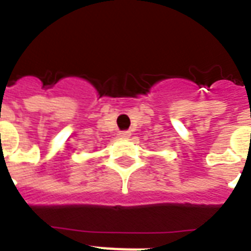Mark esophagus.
I'll list each match as a JSON object with an SVG mask.
<instances>
[{
    "label": "esophagus",
    "instance_id": "1",
    "mask_svg": "<svg viewBox=\"0 0 251 251\" xmlns=\"http://www.w3.org/2000/svg\"><path fill=\"white\" fill-rule=\"evenodd\" d=\"M130 135H131V133H130L129 130H124V131H121V133H120V137H122V138H129Z\"/></svg>",
    "mask_w": 251,
    "mask_h": 251
}]
</instances>
